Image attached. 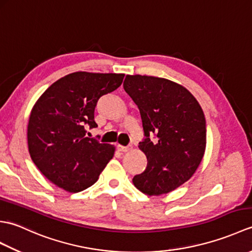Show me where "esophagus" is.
<instances>
[{
    "label": "esophagus",
    "instance_id": "34e87169",
    "mask_svg": "<svg viewBox=\"0 0 252 252\" xmlns=\"http://www.w3.org/2000/svg\"><path fill=\"white\" fill-rule=\"evenodd\" d=\"M117 148H118V151H119V152L126 153V152H129L130 149L132 148V146H123V145H120V144H118Z\"/></svg>",
    "mask_w": 252,
    "mask_h": 252
}]
</instances>
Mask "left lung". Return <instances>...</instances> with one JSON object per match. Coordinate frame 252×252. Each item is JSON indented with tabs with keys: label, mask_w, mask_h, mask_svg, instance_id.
I'll list each match as a JSON object with an SVG mask.
<instances>
[{
	"label": "left lung",
	"mask_w": 252,
	"mask_h": 252,
	"mask_svg": "<svg viewBox=\"0 0 252 252\" xmlns=\"http://www.w3.org/2000/svg\"><path fill=\"white\" fill-rule=\"evenodd\" d=\"M123 88L141 112L144 138L141 151L147 167L133 178L149 196L168 194L189 181L206 149V119L189 90L168 79L127 74ZM154 134L157 140L149 136Z\"/></svg>",
	"instance_id": "8db88e82"
}]
</instances>
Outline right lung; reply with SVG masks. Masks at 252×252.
<instances>
[{
	"label": "right lung",
	"mask_w": 252,
	"mask_h": 252,
	"mask_svg": "<svg viewBox=\"0 0 252 252\" xmlns=\"http://www.w3.org/2000/svg\"><path fill=\"white\" fill-rule=\"evenodd\" d=\"M123 78V73L73 72L36 100L28 123V148L32 161L52 183L78 192L98 180L115 147L87 137L85 127L97 126V100L119 88Z\"/></svg>",
	"instance_id": "add662e5"
}]
</instances>
